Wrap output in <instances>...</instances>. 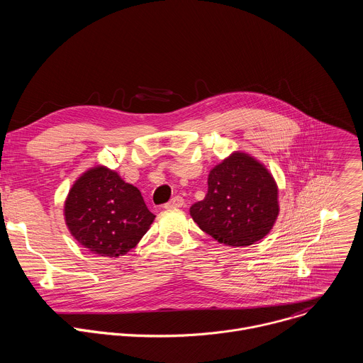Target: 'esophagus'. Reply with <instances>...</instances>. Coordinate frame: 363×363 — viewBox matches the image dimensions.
Instances as JSON below:
<instances>
[{"label":"esophagus","mask_w":363,"mask_h":363,"mask_svg":"<svg viewBox=\"0 0 363 363\" xmlns=\"http://www.w3.org/2000/svg\"><path fill=\"white\" fill-rule=\"evenodd\" d=\"M184 205V198L182 196H174L169 202H167L165 205H164V208H167V210H169V208H179V206H182Z\"/></svg>","instance_id":"1"}]
</instances>
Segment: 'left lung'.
I'll return each mask as SVG.
<instances>
[{"mask_svg":"<svg viewBox=\"0 0 363 363\" xmlns=\"http://www.w3.org/2000/svg\"><path fill=\"white\" fill-rule=\"evenodd\" d=\"M279 189L267 168L244 152H234L208 175V192L189 214L202 231L230 247L264 238L279 216Z\"/></svg>","mask_w":363,"mask_h":363,"instance_id":"1","label":"left lung"}]
</instances>
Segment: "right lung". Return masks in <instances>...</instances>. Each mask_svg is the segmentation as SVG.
Returning a JSON list of instances; mask_svg holds the SVG:
<instances>
[{
  "label": "right lung",
  "instance_id": "right-lung-1",
  "mask_svg": "<svg viewBox=\"0 0 363 363\" xmlns=\"http://www.w3.org/2000/svg\"><path fill=\"white\" fill-rule=\"evenodd\" d=\"M65 218L72 235L90 252L119 257L139 242L155 216L136 186L106 167H94L69 191Z\"/></svg>",
  "mask_w": 363,
  "mask_h": 363
}]
</instances>
